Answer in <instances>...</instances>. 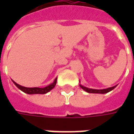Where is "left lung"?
Segmentation results:
<instances>
[{"label":"left lung","mask_w":134,"mask_h":134,"mask_svg":"<svg viewBox=\"0 0 134 134\" xmlns=\"http://www.w3.org/2000/svg\"><path fill=\"white\" fill-rule=\"evenodd\" d=\"M116 86H112V87H110V88H107V89H103V90H95V89H90V88L86 87V86H83V85L80 84V88L83 89L84 91H86V92H89V93H96V94H105V93H107V92H110L113 90H114L116 87Z\"/></svg>","instance_id":"1"}]
</instances>
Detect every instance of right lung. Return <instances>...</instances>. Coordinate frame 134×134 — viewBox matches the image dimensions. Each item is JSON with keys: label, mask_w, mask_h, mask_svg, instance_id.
Returning a JSON list of instances; mask_svg holds the SVG:
<instances>
[{"label": "right lung", "mask_w": 134, "mask_h": 134, "mask_svg": "<svg viewBox=\"0 0 134 134\" xmlns=\"http://www.w3.org/2000/svg\"><path fill=\"white\" fill-rule=\"evenodd\" d=\"M57 78L56 77L53 83H51V84H49L47 86L43 87V88H39V87L29 88V87H25V86H22L19 85L17 83H15L14 80H13V83L16 86L19 90H21L22 92L27 93V94H29V95H34V94H46V93H48L51 90L54 89L56 83H57Z\"/></svg>", "instance_id": "add662e5"}]
</instances>
